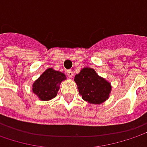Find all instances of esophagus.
I'll use <instances>...</instances> for the list:
<instances>
[{
	"label": "esophagus",
	"instance_id": "1",
	"mask_svg": "<svg viewBox=\"0 0 147 147\" xmlns=\"http://www.w3.org/2000/svg\"><path fill=\"white\" fill-rule=\"evenodd\" d=\"M66 74H67V76H68L69 78H71V77L73 76V72H72L71 70H68V71H66Z\"/></svg>",
	"mask_w": 147,
	"mask_h": 147
}]
</instances>
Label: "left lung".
Listing matches in <instances>:
<instances>
[{"instance_id": "8db88e82", "label": "left lung", "mask_w": 147, "mask_h": 147, "mask_svg": "<svg viewBox=\"0 0 147 147\" xmlns=\"http://www.w3.org/2000/svg\"><path fill=\"white\" fill-rule=\"evenodd\" d=\"M74 81L84 100L91 104H100L109 98L111 91V83L98 76L94 69L83 68L80 73L75 76Z\"/></svg>"}]
</instances>
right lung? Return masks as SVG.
<instances>
[{
  "label": "right lung",
  "mask_w": 147,
  "mask_h": 147,
  "mask_svg": "<svg viewBox=\"0 0 147 147\" xmlns=\"http://www.w3.org/2000/svg\"><path fill=\"white\" fill-rule=\"evenodd\" d=\"M66 79L62 72L48 68L32 85V91L41 100H49L56 97L59 85Z\"/></svg>",
  "instance_id": "obj_1"
}]
</instances>
